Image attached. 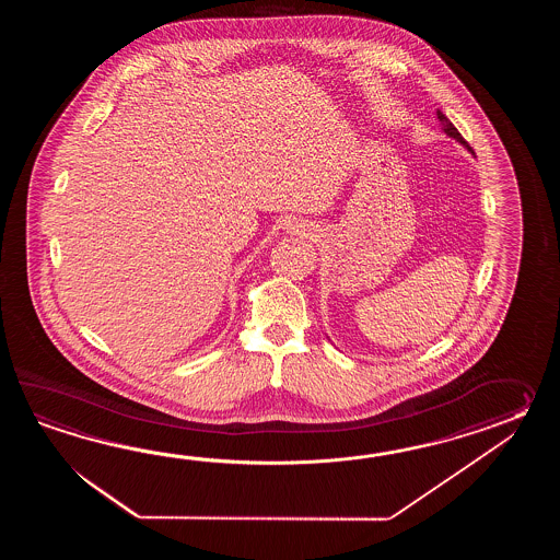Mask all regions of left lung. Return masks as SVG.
<instances>
[{"mask_svg":"<svg viewBox=\"0 0 560 560\" xmlns=\"http://www.w3.org/2000/svg\"><path fill=\"white\" fill-rule=\"evenodd\" d=\"M436 116H439V119H441L442 130H444V133H446V136H451V138H454V140H456V142H460V143H463V145H466V148H468V152H472V148H470V145H468V143L465 142V138H463V136H460V131H458V130H456V128H454L453 121H451V119L446 118V116H444V114H442L441 109H439V112H436ZM472 154H475V152H472Z\"/></svg>","mask_w":560,"mask_h":560,"instance_id":"left-lung-1","label":"left lung"}]
</instances>
